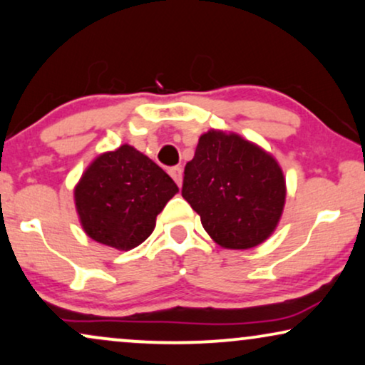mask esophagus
<instances>
[{
    "mask_svg": "<svg viewBox=\"0 0 365 365\" xmlns=\"http://www.w3.org/2000/svg\"><path fill=\"white\" fill-rule=\"evenodd\" d=\"M169 174H171V178L176 181L178 186H181L182 184V168L181 166H174L169 169Z\"/></svg>",
    "mask_w": 365,
    "mask_h": 365,
    "instance_id": "34e87169",
    "label": "esophagus"
}]
</instances>
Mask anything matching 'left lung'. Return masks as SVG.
<instances>
[{
    "mask_svg": "<svg viewBox=\"0 0 365 365\" xmlns=\"http://www.w3.org/2000/svg\"><path fill=\"white\" fill-rule=\"evenodd\" d=\"M182 197L226 249H251L276 229L286 179L271 154L234 133L211 129L184 168Z\"/></svg>",
    "mask_w": 365,
    "mask_h": 365,
    "instance_id": "8db88e82",
    "label": "left lung"
}]
</instances>
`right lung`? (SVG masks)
I'll list each match as a JSON object with an SVG mask.
<instances>
[{"label":"right lung","mask_w":365,"mask_h":365,"mask_svg":"<svg viewBox=\"0 0 365 365\" xmlns=\"http://www.w3.org/2000/svg\"><path fill=\"white\" fill-rule=\"evenodd\" d=\"M178 191L156 163L123 144L89 164L74 187V202L89 237L128 251L151 236L156 216Z\"/></svg>","instance_id":"right-lung-1"}]
</instances>
